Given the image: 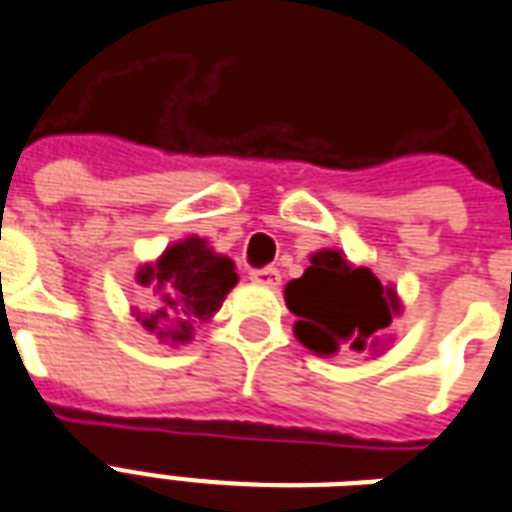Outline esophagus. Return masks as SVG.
Masks as SVG:
<instances>
[{
	"instance_id": "1",
	"label": "esophagus",
	"mask_w": 512,
	"mask_h": 512,
	"mask_svg": "<svg viewBox=\"0 0 512 512\" xmlns=\"http://www.w3.org/2000/svg\"><path fill=\"white\" fill-rule=\"evenodd\" d=\"M249 279L255 282V285H263V287H276L282 282V274L276 271V268H260V271H252Z\"/></svg>"
}]
</instances>
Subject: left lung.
Returning a JSON list of instances; mask_svg holds the SVG:
<instances>
[{"instance_id": "left-lung-1", "label": "left lung", "mask_w": 512, "mask_h": 512, "mask_svg": "<svg viewBox=\"0 0 512 512\" xmlns=\"http://www.w3.org/2000/svg\"><path fill=\"white\" fill-rule=\"evenodd\" d=\"M287 309L298 317L293 333L314 355L372 350L391 342L385 331L401 301L396 287L382 285L369 268L355 266L342 249H317L301 279L285 287Z\"/></svg>"}]
</instances>
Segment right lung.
<instances>
[{
	"mask_svg": "<svg viewBox=\"0 0 512 512\" xmlns=\"http://www.w3.org/2000/svg\"><path fill=\"white\" fill-rule=\"evenodd\" d=\"M143 287L154 293V309L132 312L162 344H189L200 323H208L225 295L236 287V263L208 246L206 238L187 236L170 244L157 260L138 268Z\"/></svg>",
	"mask_w": 512,
	"mask_h": 512,
	"instance_id": "1",
	"label": "right lung"
}]
</instances>
